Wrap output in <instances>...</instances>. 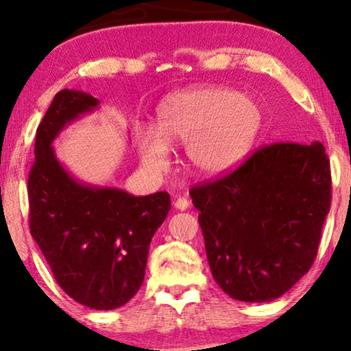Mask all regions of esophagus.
Segmentation results:
<instances>
[{
	"mask_svg": "<svg viewBox=\"0 0 351 351\" xmlns=\"http://www.w3.org/2000/svg\"><path fill=\"white\" fill-rule=\"evenodd\" d=\"M174 206H176V209H179V210H186V209H189L190 203H189V199H186V198H177L174 201Z\"/></svg>",
	"mask_w": 351,
	"mask_h": 351,
	"instance_id": "obj_1",
	"label": "esophagus"
}]
</instances>
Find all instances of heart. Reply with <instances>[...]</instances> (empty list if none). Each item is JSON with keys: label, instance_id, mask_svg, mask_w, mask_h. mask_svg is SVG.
<instances>
[{"label": "heart", "instance_id": "heart-1", "mask_svg": "<svg viewBox=\"0 0 351 351\" xmlns=\"http://www.w3.org/2000/svg\"><path fill=\"white\" fill-rule=\"evenodd\" d=\"M265 114L261 104L227 88L185 89L160 105L155 129H137L141 160L150 171L169 167V145L185 143L186 160L203 177H222L252 152Z\"/></svg>", "mask_w": 351, "mask_h": 351}]
</instances>
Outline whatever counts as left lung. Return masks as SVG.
<instances>
[{
  "mask_svg": "<svg viewBox=\"0 0 351 351\" xmlns=\"http://www.w3.org/2000/svg\"><path fill=\"white\" fill-rule=\"evenodd\" d=\"M190 196L215 282L234 300L271 302L318 252L330 206L329 160L319 142L273 143Z\"/></svg>",
  "mask_w": 351,
  "mask_h": 351,
  "instance_id": "left-lung-1",
  "label": "left lung"
}]
</instances>
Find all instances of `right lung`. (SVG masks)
I'll return each instance as SVG.
<instances>
[{
    "label": "right lung",
    "mask_w": 351,
    "mask_h": 351,
    "mask_svg": "<svg viewBox=\"0 0 351 351\" xmlns=\"http://www.w3.org/2000/svg\"><path fill=\"white\" fill-rule=\"evenodd\" d=\"M99 105L83 90L62 89L54 95L36 129L28 177L30 233L71 299L94 310H114L141 289L148 247L169 213L171 196H134L86 184L62 165L52 143Z\"/></svg>",
    "instance_id": "add662e5"
}]
</instances>
